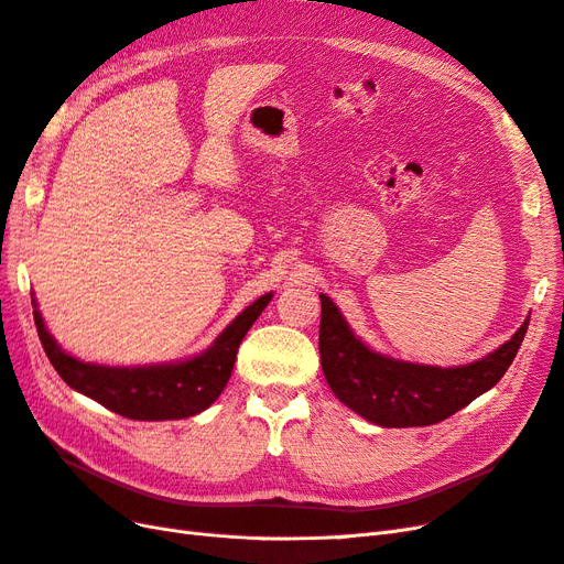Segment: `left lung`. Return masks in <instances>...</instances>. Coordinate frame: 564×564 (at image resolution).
<instances>
[{
    "label": "left lung",
    "mask_w": 564,
    "mask_h": 564,
    "mask_svg": "<svg viewBox=\"0 0 564 564\" xmlns=\"http://www.w3.org/2000/svg\"><path fill=\"white\" fill-rule=\"evenodd\" d=\"M319 301L324 379L340 402L383 429L440 423L497 386L516 360L529 324L524 319L513 338L482 360L442 369L390 360L369 350L360 338H355L334 301L324 294H319Z\"/></svg>",
    "instance_id": "obj_1"
}]
</instances>
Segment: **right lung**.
<instances>
[{"instance_id":"add662e5","label":"right lung","mask_w":564,"mask_h":564,"mask_svg":"<svg viewBox=\"0 0 564 564\" xmlns=\"http://www.w3.org/2000/svg\"><path fill=\"white\" fill-rule=\"evenodd\" d=\"M270 299L272 294L256 299L245 313H240V317L228 324L212 348L178 365L100 367L79 362L73 355L61 350L56 340L51 338L37 311L35 324L48 362L54 365L67 386L84 392L119 416L135 421H166L195 416L224 392L232 373L237 348Z\"/></svg>"}]
</instances>
